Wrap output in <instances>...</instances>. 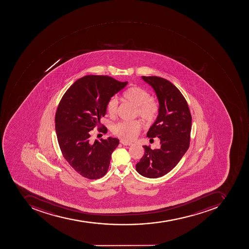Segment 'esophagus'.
Listing matches in <instances>:
<instances>
[{"label":"esophagus","mask_w":249,"mask_h":249,"mask_svg":"<svg viewBox=\"0 0 249 249\" xmlns=\"http://www.w3.org/2000/svg\"><path fill=\"white\" fill-rule=\"evenodd\" d=\"M120 143H121V144H124V145L125 146H130L132 145V142H125V141L123 140L120 141Z\"/></svg>","instance_id":"esophagus-1"}]
</instances>
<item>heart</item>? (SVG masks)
<instances>
[{
	"label": "heart",
	"instance_id": "b5f03b06",
	"mask_svg": "<svg viewBox=\"0 0 249 249\" xmlns=\"http://www.w3.org/2000/svg\"><path fill=\"white\" fill-rule=\"evenodd\" d=\"M123 98L127 102L136 107V116H139L147 124H153L158 118L160 106L158 101L151 98V94L143 88L133 86L125 90ZM107 113L112 118L117 117L118 112V101L111 98L107 102ZM142 128L139 120L121 121L112 127L114 136L125 142H130L137 137Z\"/></svg>",
	"mask_w": 249,
	"mask_h": 249
}]
</instances>
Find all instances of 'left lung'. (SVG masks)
<instances>
[{
    "mask_svg": "<svg viewBox=\"0 0 249 249\" xmlns=\"http://www.w3.org/2000/svg\"><path fill=\"white\" fill-rule=\"evenodd\" d=\"M142 77L152 86L159 101V114L147 136L159 138L160 147L143 146L144 154L136 169L143 177L158 178L173 170L189 149L192 115L187 101L170 81L159 76Z\"/></svg>",
    "mask_w": 249,
    "mask_h": 249,
    "instance_id": "obj_1",
    "label": "left lung"
}]
</instances>
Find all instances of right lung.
<instances>
[{
    "label": "right lung",
    "instance_id": "1",
    "mask_svg": "<svg viewBox=\"0 0 249 249\" xmlns=\"http://www.w3.org/2000/svg\"><path fill=\"white\" fill-rule=\"evenodd\" d=\"M127 82L109 76L88 75L76 80L62 97L55 114V129L64 159L79 175L89 179L103 177L108 170L118 139L91 141V131L106 133L100 124L107 102L122 90Z\"/></svg>",
    "mask_w": 249,
    "mask_h": 249
}]
</instances>
